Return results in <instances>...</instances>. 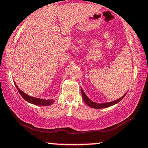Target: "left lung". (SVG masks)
Here are the masks:
<instances>
[{"mask_svg":"<svg viewBox=\"0 0 148 148\" xmlns=\"http://www.w3.org/2000/svg\"><path fill=\"white\" fill-rule=\"evenodd\" d=\"M81 94H82V97H83V99H84V101H85V103H86L88 106L91 107V108H106V107H109L111 106H113V105H114V104H115V103H118L119 101H121V100L124 98V97L125 96V95H126V94L124 95L122 97L119 98L118 99L115 100V101H111V102L98 103L93 102L92 101H91V100L86 95V94H85V92L82 90V88H81Z\"/></svg>","mask_w":148,"mask_h":148,"instance_id":"obj_1","label":"left lung"}]
</instances>
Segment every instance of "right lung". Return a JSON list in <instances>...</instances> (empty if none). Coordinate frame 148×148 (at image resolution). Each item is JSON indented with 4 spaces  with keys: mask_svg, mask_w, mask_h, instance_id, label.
<instances>
[{
    "mask_svg": "<svg viewBox=\"0 0 148 148\" xmlns=\"http://www.w3.org/2000/svg\"><path fill=\"white\" fill-rule=\"evenodd\" d=\"M15 86H16V89L18 90V92L20 93V95L22 96V97L24 99L25 101H28L30 103H33V104L35 105H37V106H49V105L52 104L54 102V100L53 99H40V98H36V97H30L28 95H26L25 93L22 92L19 88H18V86H16V84H14Z\"/></svg>",
    "mask_w": 148,
    "mask_h": 148,
    "instance_id": "right-lung-1",
    "label": "right lung"
}]
</instances>
